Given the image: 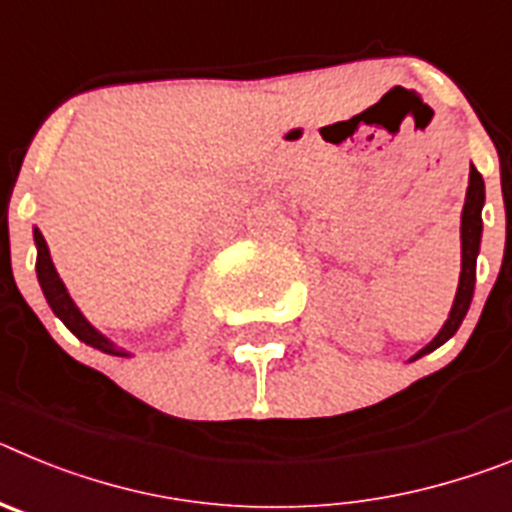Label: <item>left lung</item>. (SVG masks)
Here are the masks:
<instances>
[{"instance_id":"1","label":"left lung","mask_w":512,"mask_h":512,"mask_svg":"<svg viewBox=\"0 0 512 512\" xmlns=\"http://www.w3.org/2000/svg\"><path fill=\"white\" fill-rule=\"evenodd\" d=\"M482 205H485V182H482V174L472 166V171H469L467 202H464V212H461V277L459 289H456L454 307H451L449 320L438 330V336L420 354H415V359H420L423 354H428V351H433V348L449 341L456 330H459L464 315H467L469 302H472L474 295V277H477V253L479 238H482Z\"/></svg>"}]
</instances>
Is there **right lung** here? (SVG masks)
I'll return each instance as SVG.
<instances>
[{"mask_svg":"<svg viewBox=\"0 0 512 512\" xmlns=\"http://www.w3.org/2000/svg\"><path fill=\"white\" fill-rule=\"evenodd\" d=\"M35 246H38V264H35V269H38V282L40 287H43V295L45 300H48V305H51V310L56 312L58 318L66 323V328L84 343L99 348V351H107V354L125 356V351H117L99 330H94L92 325L87 323V318H84L79 312V307L74 305V300H71L66 287H63L61 277H58L56 266H53L51 253H48V243H45L43 233H40L38 228H35Z\"/></svg>","mask_w":512,"mask_h":512,"instance_id":"right-lung-1","label":"right lung"}]
</instances>
